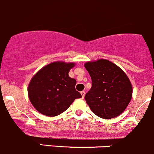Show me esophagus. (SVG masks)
Returning a JSON list of instances; mask_svg holds the SVG:
<instances>
[{
  "instance_id": "34e87169",
  "label": "esophagus",
  "mask_w": 154,
  "mask_h": 154,
  "mask_svg": "<svg viewBox=\"0 0 154 154\" xmlns=\"http://www.w3.org/2000/svg\"><path fill=\"white\" fill-rule=\"evenodd\" d=\"M80 94H81V95H82V97H84V96H85V94H86V92H85L84 91H80Z\"/></svg>"
}]
</instances>
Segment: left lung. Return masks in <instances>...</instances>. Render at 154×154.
<instances>
[{
    "mask_svg": "<svg viewBox=\"0 0 154 154\" xmlns=\"http://www.w3.org/2000/svg\"><path fill=\"white\" fill-rule=\"evenodd\" d=\"M85 68L91 78V88L85 95L91 111L104 119L122 114L133 94L131 83L125 73L106 60L88 62Z\"/></svg>",
    "mask_w": 154,
    "mask_h": 154,
    "instance_id": "obj_1",
    "label": "left lung"
}]
</instances>
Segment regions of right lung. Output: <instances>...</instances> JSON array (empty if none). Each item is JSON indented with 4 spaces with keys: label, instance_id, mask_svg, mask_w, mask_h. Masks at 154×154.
<instances>
[{
    "label": "right lung",
    "instance_id": "1",
    "mask_svg": "<svg viewBox=\"0 0 154 154\" xmlns=\"http://www.w3.org/2000/svg\"><path fill=\"white\" fill-rule=\"evenodd\" d=\"M74 63L55 62L38 71L28 86L32 106L45 116H56L66 111L76 98L82 97L75 89V79L68 76Z\"/></svg>",
    "mask_w": 154,
    "mask_h": 154
}]
</instances>
